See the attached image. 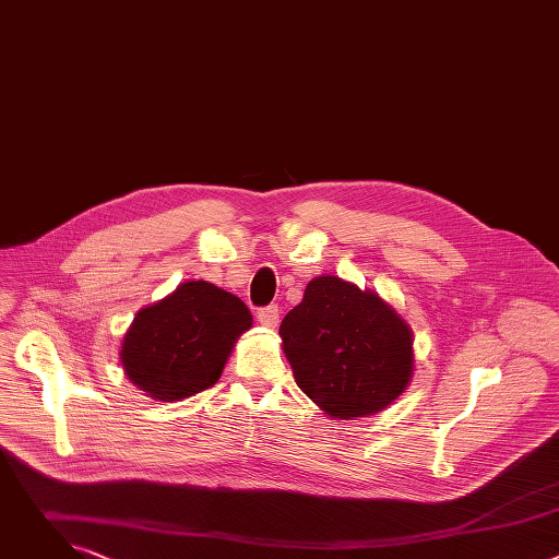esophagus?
<instances>
[{
  "label": "esophagus",
  "instance_id": "obj_1",
  "mask_svg": "<svg viewBox=\"0 0 559 559\" xmlns=\"http://www.w3.org/2000/svg\"><path fill=\"white\" fill-rule=\"evenodd\" d=\"M259 323L263 325V328H267V330H274V328H278V318H281V309L276 307V305H270V307H263V309H259Z\"/></svg>",
  "mask_w": 559,
  "mask_h": 559
}]
</instances>
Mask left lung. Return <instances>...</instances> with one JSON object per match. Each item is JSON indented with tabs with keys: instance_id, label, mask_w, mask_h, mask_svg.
Listing matches in <instances>:
<instances>
[{
	"instance_id": "8db88e82",
	"label": "left lung",
	"mask_w": 559,
	"mask_h": 559,
	"mask_svg": "<svg viewBox=\"0 0 559 559\" xmlns=\"http://www.w3.org/2000/svg\"><path fill=\"white\" fill-rule=\"evenodd\" d=\"M278 334L296 384L334 420L384 412L414 378L412 325L382 296L338 276L309 281Z\"/></svg>"
}]
</instances>
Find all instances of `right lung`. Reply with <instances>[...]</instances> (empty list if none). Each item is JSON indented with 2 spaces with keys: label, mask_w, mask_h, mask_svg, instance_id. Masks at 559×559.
<instances>
[{
  "label": "right lung",
  "mask_w": 559,
  "mask_h": 559,
  "mask_svg": "<svg viewBox=\"0 0 559 559\" xmlns=\"http://www.w3.org/2000/svg\"><path fill=\"white\" fill-rule=\"evenodd\" d=\"M250 328L252 313L241 298L207 281H186L136 311L119 360L147 397L175 403L216 384L236 341Z\"/></svg>",
  "instance_id": "obj_1"
}]
</instances>
